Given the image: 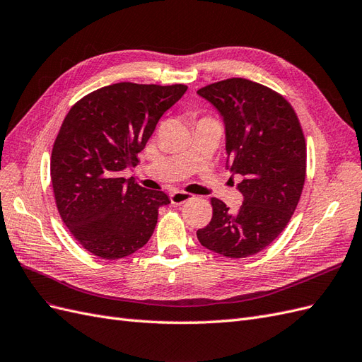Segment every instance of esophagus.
I'll use <instances>...</instances> for the list:
<instances>
[{
    "instance_id": "obj_1",
    "label": "esophagus",
    "mask_w": 362,
    "mask_h": 362,
    "mask_svg": "<svg viewBox=\"0 0 362 362\" xmlns=\"http://www.w3.org/2000/svg\"><path fill=\"white\" fill-rule=\"evenodd\" d=\"M191 199H192V195L188 192H183V191H173L170 194V200L173 204H182Z\"/></svg>"
}]
</instances>
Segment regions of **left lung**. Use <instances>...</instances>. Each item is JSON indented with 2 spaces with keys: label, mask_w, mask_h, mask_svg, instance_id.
Here are the masks:
<instances>
[{
  "label": "left lung",
  "mask_w": 362,
  "mask_h": 362,
  "mask_svg": "<svg viewBox=\"0 0 362 362\" xmlns=\"http://www.w3.org/2000/svg\"><path fill=\"white\" fill-rule=\"evenodd\" d=\"M197 94L220 113L226 165L243 177L236 185L241 208L230 212L212 199V220L197 238L227 257L256 255L282 233L300 200L306 173L300 122L284 97L245 78H227Z\"/></svg>",
  "instance_id": "obj_1"
}]
</instances>
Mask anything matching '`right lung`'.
I'll use <instances>...</instances> for the list:
<instances>
[{"mask_svg":"<svg viewBox=\"0 0 362 362\" xmlns=\"http://www.w3.org/2000/svg\"><path fill=\"white\" fill-rule=\"evenodd\" d=\"M185 92V85L124 81L90 92L68 112L51 153V182L62 220L92 255L118 259L153 235L168 195L121 171L135 167L158 121Z\"/></svg>","mask_w":362,"mask_h":362,"instance_id":"right-lung-1","label":"right lung"}]
</instances>
